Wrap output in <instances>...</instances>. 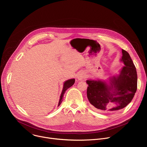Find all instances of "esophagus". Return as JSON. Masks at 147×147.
Masks as SVG:
<instances>
[{
  "label": "esophagus",
  "mask_w": 147,
  "mask_h": 147,
  "mask_svg": "<svg viewBox=\"0 0 147 147\" xmlns=\"http://www.w3.org/2000/svg\"><path fill=\"white\" fill-rule=\"evenodd\" d=\"M85 77H86V75H85L84 73L82 71H80L77 75V79L78 80H82V79L85 78Z\"/></svg>",
  "instance_id": "obj_1"
}]
</instances>
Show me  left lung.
<instances>
[{
	"mask_svg": "<svg viewBox=\"0 0 147 147\" xmlns=\"http://www.w3.org/2000/svg\"><path fill=\"white\" fill-rule=\"evenodd\" d=\"M120 61L124 66L118 74L107 80L90 79L87 98L90 103L102 112H112L121 109L132 100L137 88V74L129 53L123 49ZM112 104L114 105L112 106Z\"/></svg>",
	"mask_w": 147,
	"mask_h": 147,
	"instance_id": "left-lung-1",
	"label": "left lung"
}]
</instances>
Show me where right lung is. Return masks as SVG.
<instances>
[{
    "mask_svg": "<svg viewBox=\"0 0 147 147\" xmlns=\"http://www.w3.org/2000/svg\"><path fill=\"white\" fill-rule=\"evenodd\" d=\"M75 82V79L74 78H71V79H69L66 81H65L63 83V89H62V91L61 93L60 94V99H59V101L58 103V106H60V104L62 102V99H63V97L64 96L65 93L66 92V90L69 88L70 87H71Z\"/></svg>",
    "mask_w": 147,
    "mask_h": 147,
    "instance_id": "right-lung-1",
    "label": "right lung"
}]
</instances>
